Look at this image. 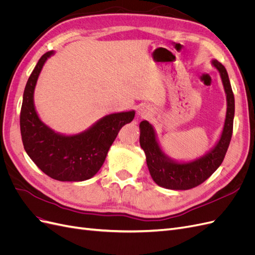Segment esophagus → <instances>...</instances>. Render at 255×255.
<instances>
[{"label": "esophagus", "instance_id": "obj_1", "mask_svg": "<svg viewBox=\"0 0 255 255\" xmlns=\"http://www.w3.org/2000/svg\"><path fill=\"white\" fill-rule=\"evenodd\" d=\"M137 115H138V117L145 118V117H148V116L151 115V111L149 110V107L141 106V107H139V109H138Z\"/></svg>", "mask_w": 255, "mask_h": 255}]
</instances>
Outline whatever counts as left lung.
<instances>
[{
  "mask_svg": "<svg viewBox=\"0 0 255 255\" xmlns=\"http://www.w3.org/2000/svg\"><path fill=\"white\" fill-rule=\"evenodd\" d=\"M212 65L220 73L227 96V114L219 140L203 156L190 161L172 159L160 148L151 123L146 120L140 122V146L145 153L146 165L152 179L160 187L173 190L194 188L217 170L226 156L233 133L235 100L225 66L216 59L212 60Z\"/></svg>",
  "mask_w": 255,
  "mask_h": 255,
  "instance_id": "8db88e82",
  "label": "left lung"
}]
</instances>
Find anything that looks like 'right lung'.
Here are the masks:
<instances>
[{
  "label": "right lung",
  "mask_w": 255,
  "mask_h": 255,
  "mask_svg": "<svg viewBox=\"0 0 255 255\" xmlns=\"http://www.w3.org/2000/svg\"><path fill=\"white\" fill-rule=\"evenodd\" d=\"M54 53L43 54L27 80L20 114L22 142L30 159L52 179L86 181L102 167L120 128L134 119L135 112L107 115L75 135L57 133L44 125L35 110L34 91L44 63Z\"/></svg>",
  "instance_id": "obj_1"
}]
</instances>
